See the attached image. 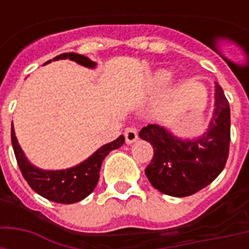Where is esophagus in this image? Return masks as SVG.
<instances>
[{"instance_id": "34e87169", "label": "esophagus", "mask_w": 249, "mask_h": 249, "mask_svg": "<svg viewBox=\"0 0 249 249\" xmlns=\"http://www.w3.org/2000/svg\"><path fill=\"white\" fill-rule=\"evenodd\" d=\"M125 136V141L128 142V144H133L137 139H139V132L136 129L135 126H129V128H126L124 132Z\"/></svg>"}]
</instances>
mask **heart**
<instances>
[{"mask_svg":"<svg viewBox=\"0 0 249 249\" xmlns=\"http://www.w3.org/2000/svg\"><path fill=\"white\" fill-rule=\"evenodd\" d=\"M167 80H168V74H165V73H161V74H159V77H157V81L160 82V84H164Z\"/></svg>","mask_w":249,"mask_h":249,"instance_id":"heart-1","label":"heart"}]
</instances>
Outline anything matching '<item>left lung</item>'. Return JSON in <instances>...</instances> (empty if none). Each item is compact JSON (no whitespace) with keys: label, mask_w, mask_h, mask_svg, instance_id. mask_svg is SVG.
Here are the masks:
<instances>
[{"label":"left lung","mask_w":249,"mask_h":249,"mask_svg":"<svg viewBox=\"0 0 249 249\" xmlns=\"http://www.w3.org/2000/svg\"><path fill=\"white\" fill-rule=\"evenodd\" d=\"M214 98L216 108L209 130L197 140H178L156 124H148L140 130L141 139L153 145V157L145 175L157 191L185 197L209 185L224 169L230 153L231 110L219 84Z\"/></svg>","instance_id":"8db88e82"}]
</instances>
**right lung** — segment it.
Wrapping results in <instances>:
<instances>
[{"instance_id": "1", "label": "right lung", "mask_w": 249, "mask_h": 249, "mask_svg": "<svg viewBox=\"0 0 249 249\" xmlns=\"http://www.w3.org/2000/svg\"><path fill=\"white\" fill-rule=\"evenodd\" d=\"M65 58H69L71 61H76L88 68L94 66V62L90 61L88 57L77 54V53H62L60 56L54 57L53 60H65ZM124 141V137L120 136L119 139L101 146L97 152H94L92 156L81 162L80 165H76L71 169L42 171V169L33 167L26 160V157L24 156V153L19 148L18 141L16 139L14 129L12 126V145H13L19 171L22 173L24 178L35 192L51 201L60 204L77 203L87 197L88 195H90L98 183L103 160L108 156L109 152L123 145Z\"/></svg>"}]
</instances>
